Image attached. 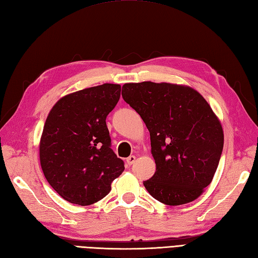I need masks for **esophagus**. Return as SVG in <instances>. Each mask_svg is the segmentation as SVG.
<instances>
[{
  "instance_id": "esophagus-1",
  "label": "esophagus",
  "mask_w": 258,
  "mask_h": 258,
  "mask_svg": "<svg viewBox=\"0 0 258 258\" xmlns=\"http://www.w3.org/2000/svg\"><path fill=\"white\" fill-rule=\"evenodd\" d=\"M135 162H136V156H135V155H130L129 158H127V164H128L129 166L133 165Z\"/></svg>"
}]
</instances>
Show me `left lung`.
I'll return each instance as SVG.
<instances>
[{"label": "left lung", "mask_w": 258, "mask_h": 258, "mask_svg": "<svg viewBox=\"0 0 258 258\" xmlns=\"http://www.w3.org/2000/svg\"><path fill=\"white\" fill-rule=\"evenodd\" d=\"M121 95L150 131L156 171L143 181L149 194L168 206L197 199L223 149L221 123L207 100L189 86L153 82L124 84Z\"/></svg>", "instance_id": "left-lung-1"}]
</instances>
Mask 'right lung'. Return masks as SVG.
<instances>
[{
    "mask_svg": "<svg viewBox=\"0 0 258 258\" xmlns=\"http://www.w3.org/2000/svg\"><path fill=\"white\" fill-rule=\"evenodd\" d=\"M120 91V85L109 83L78 91L59 99L49 112L39 144L40 164L50 186L69 203H97L123 172L106 124Z\"/></svg>",
    "mask_w": 258,
    "mask_h": 258,
    "instance_id": "1",
    "label": "right lung"
}]
</instances>
